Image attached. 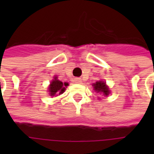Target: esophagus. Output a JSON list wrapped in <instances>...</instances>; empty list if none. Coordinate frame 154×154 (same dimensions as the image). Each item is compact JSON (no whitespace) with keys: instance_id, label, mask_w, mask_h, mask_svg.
I'll list each match as a JSON object with an SVG mask.
<instances>
[{"instance_id":"esophagus-1","label":"esophagus","mask_w":154,"mask_h":154,"mask_svg":"<svg viewBox=\"0 0 154 154\" xmlns=\"http://www.w3.org/2000/svg\"><path fill=\"white\" fill-rule=\"evenodd\" d=\"M74 82H75L76 83H82V80H81V78H78V77H77V78H75V80H74Z\"/></svg>"}]
</instances>
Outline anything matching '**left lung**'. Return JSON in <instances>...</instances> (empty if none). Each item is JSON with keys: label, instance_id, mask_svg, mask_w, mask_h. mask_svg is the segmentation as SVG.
<instances>
[{"label": "left lung", "instance_id": "8db88e82", "mask_svg": "<svg viewBox=\"0 0 154 154\" xmlns=\"http://www.w3.org/2000/svg\"><path fill=\"white\" fill-rule=\"evenodd\" d=\"M95 91H97V93H101L105 97H107L110 94V89L108 86H106V82H104L102 81L97 82L94 84H92Z\"/></svg>", "mask_w": 154, "mask_h": 154}]
</instances>
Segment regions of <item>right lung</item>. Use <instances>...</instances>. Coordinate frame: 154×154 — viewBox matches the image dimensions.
Here are the masks:
<instances>
[{"mask_svg":"<svg viewBox=\"0 0 154 154\" xmlns=\"http://www.w3.org/2000/svg\"><path fill=\"white\" fill-rule=\"evenodd\" d=\"M68 86L67 82L63 83L61 81L57 80V77H54V79L51 82L50 85L48 87V92L49 96L55 97L57 95L63 94L66 90V87Z\"/></svg>","mask_w":154,"mask_h":154,"instance_id":"obj_1","label":"right lung"}]
</instances>
